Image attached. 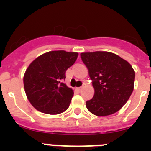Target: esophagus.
Instances as JSON below:
<instances>
[{"instance_id":"esophagus-1","label":"esophagus","mask_w":151,"mask_h":151,"mask_svg":"<svg viewBox=\"0 0 151 151\" xmlns=\"http://www.w3.org/2000/svg\"><path fill=\"white\" fill-rule=\"evenodd\" d=\"M83 86H84V85L82 86H80V87H78V90H79V91H80V90H82V89L83 88Z\"/></svg>"}]
</instances>
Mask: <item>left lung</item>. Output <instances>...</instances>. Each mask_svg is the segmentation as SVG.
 I'll use <instances>...</instances> for the list:
<instances>
[{"label": "left lung", "instance_id": "obj_1", "mask_svg": "<svg viewBox=\"0 0 151 151\" xmlns=\"http://www.w3.org/2000/svg\"><path fill=\"white\" fill-rule=\"evenodd\" d=\"M87 67L94 97L86 102V108L97 116L116 113L126 104L133 93L135 71L127 60L109 52H82Z\"/></svg>", "mask_w": 151, "mask_h": 151}]
</instances>
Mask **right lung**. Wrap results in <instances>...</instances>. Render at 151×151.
Listing matches in <instances>:
<instances>
[{
  "instance_id": "right-lung-1",
  "label": "right lung",
  "mask_w": 151,
  "mask_h": 151,
  "mask_svg": "<svg viewBox=\"0 0 151 151\" xmlns=\"http://www.w3.org/2000/svg\"><path fill=\"white\" fill-rule=\"evenodd\" d=\"M78 53L64 50L51 51L38 56L29 65L23 77L25 93L36 110L49 115L65 111L73 91L62 81Z\"/></svg>"
}]
</instances>
